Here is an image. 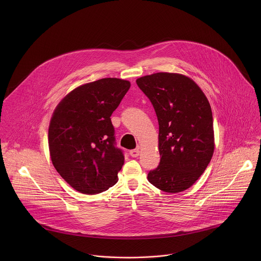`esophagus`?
Here are the masks:
<instances>
[{
	"label": "esophagus",
	"mask_w": 261,
	"mask_h": 261,
	"mask_svg": "<svg viewBox=\"0 0 261 261\" xmlns=\"http://www.w3.org/2000/svg\"><path fill=\"white\" fill-rule=\"evenodd\" d=\"M129 154H130L133 158H138V156L140 155V149H132V150L129 151Z\"/></svg>",
	"instance_id": "1"
}]
</instances>
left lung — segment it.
Segmentation results:
<instances>
[{"mask_svg": "<svg viewBox=\"0 0 261 261\" xmlns=\"http://www.w3.org/2000/svg\"><path fill=\"white\" fill-rule=\"evenodd\" d=\"M159 121L158 168L148 180L167 193L192 186L204 173L214 152L213 116L201 88L189 77L159 72L137 79Z\"/></svg>", "mask_w": 261, "mask_h": 261, "instance_id": "obj_1", "label": "left lung"}]
</instances>
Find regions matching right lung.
I'll return each instance as SVG.
<instances>
[{
	"label": "right lung",
	"instance_id": "1",
	"mask_svg": "<svg viewBox=\"0 0 261 261\" xmlns=\"http://www.w3.org/2000/svg\"><path fill=\"white\" fill-rule=\"evenodd\" d=\"M129 87V81L118 78L86 83L53 112L48 130L52 164L80 193L98 194L117 182L124 155L115 146L111 116Z\"/></svg>",
	"mask_w": 261,
	"mask_h": 261
}]
</instances>
